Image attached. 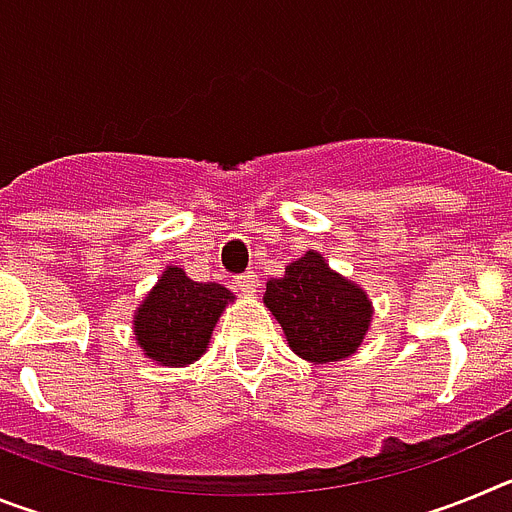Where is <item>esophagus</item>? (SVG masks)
I'll return each mask as SVG.
<instances>
[{"instance_id":"obj_1","label":"esophagus","mask_w":512,"mask_h":512,"mask_svg":"<svg viewBox=\"0 0 512 512\" xmlns=\"http://www.w3.org/2000/svg\"><path fill=\"white\" fill-rule=\"evenodd\" d=\"M233 284L235 289H241L243 295H253V292L259 289V274H256V271H246L241 277H235Z\"/></svg>"}]
</instances>
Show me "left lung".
I'll return each mask as SVG.
<instances>
[{
    "instance_id": "1",
    "label": "left lung",
    "mask_w": 512,
    "mask_h": 512,
    "mask_svg": "<svg viewBox=\"0 0 512 512\" xmlns=\"http://www.w3.org/2000/svg\"><path fill=\"white\" fill-rule=\"evenodd\" d=\"M264 305L279 320L289 348L305 361L328 364L356 354L372 323V302L364 289L325 264L318 251L266 282Z\"/></svg>"
}]
</instances>
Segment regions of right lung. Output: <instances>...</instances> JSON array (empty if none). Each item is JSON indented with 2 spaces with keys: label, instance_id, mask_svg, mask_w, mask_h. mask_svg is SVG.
<instances>
[{
  "label": "right lung",
  "instance_id": "1",
  "mask_svg": "<svg viewBox=\"0 0 512 512\" xmlns=\"http://www.w3.org/2000/svg\"><path fill=\"white\" fill-rule=\"evenodd\" d=\"M233 292L215 282H192L179 266H166L156 287L135 310V341L161 366H184L210 346L220 312Z\"/></svg>",
  "mask_w": 512,
  "mask_h": 512
}]
</instances>
